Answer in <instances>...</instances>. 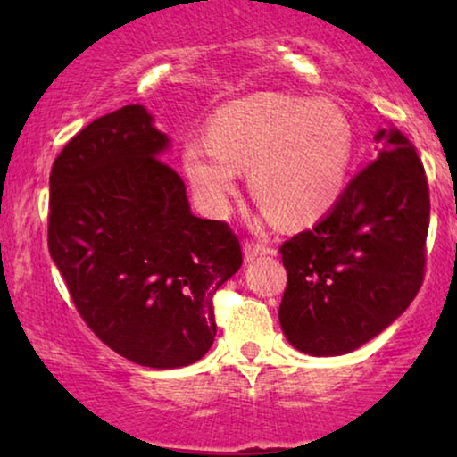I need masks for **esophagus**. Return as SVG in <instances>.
Listing matches in <instances>:
<instances>
[{
    "label": "esophagus",
    "instance_id": "34e87169",
    "mask_svg": "<svg viewBox=\"0 0 457 457\" xmlns=\"http://www.w3.org/2000/svg\"><path fill=\"white\" fill-rule=\"evenodd\" d=\"M243 253H245V260L247 262H252V260L258 258V255L272 253V249L268 247V245H264V243H260V241L247 239L245 243H243Z\"/></svg>",
    "mask_w": 457,
    "mask_h": 457
}]
</instances>
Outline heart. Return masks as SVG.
Returning a JSON list of instances; mask_svg holds the SVG:
<instances>
[{
    "instance_id": "1",
    "label": "heart",
    "mask_w": 457,
    "mask_h": 457,
    "mask_svg": "<svg viewBox=\"0 0 457 457\" xmlns=\"http://www.w3.org/2000/svg\"><path fill=\"white\" fill-rule=\"evenodd\" d=\"M353 135L333 104L258 93L224 105L210 141H187L185 172L212 212H224L239 168H252V191L280 222L322 216L345 187Z\"/></svg>"
}]
</instances>
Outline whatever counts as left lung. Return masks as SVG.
Returning <instances> with one entry per match:
<instances>
[{
    "instance_id": "1",
    "label": "left lung",
    "mask_w": 457,
    "mask_h": 457,
    "mask_svg": "<svg viewBox=\"0 0 457 457\" xmlns=\"http://www.w3.org/2000/svg\"><path fill=\"white\" fill-rule=\"evenodd\" d=\"M377 160L349 180L316 227L278 247L283 333L310 355L349 353L414 302L427 268L428 180L414 143L380 129Z\"/></svg>"
}]
</instances>
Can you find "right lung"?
Returning <instances> with one entry per match:
<instances>
[{"label": "right lung", "mask_w": 457, "mask_h": 457, "mask_svg": "<svg viewBox=\"0 0 457 457\" xmlns=\"http://www.w3.org/2000/svg\"><path fill=\"white\" fill-rule=\"evenodd\" d=\"M168 137L143 105L80 129L49 174V253L80 318L122 358L189 366L216 337L214 295L243 264L227 222L191 214Z\"/></svg>", "instance_id": "add662e5"}]
</instances>
